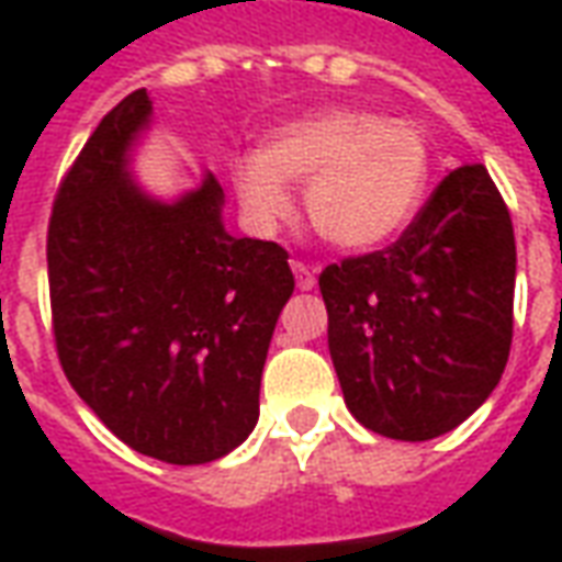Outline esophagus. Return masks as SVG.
<instances>
[{
    "mask_svg": "<svg viewBox=\"0 0 562 562\" xmlns=\"http://www.w3.org/2000/svg\"><path fill=\"white\" fill-rule=\"evenodd\" d=\"M292 270L301 292H313V289H316V273H313L310 265H304V261H292Z\"/></svg>",
    "mask_w": 562,
    "mask_h": 562,
    "instance_id": "1",
    "label": "esophagus"
}]
</instances>
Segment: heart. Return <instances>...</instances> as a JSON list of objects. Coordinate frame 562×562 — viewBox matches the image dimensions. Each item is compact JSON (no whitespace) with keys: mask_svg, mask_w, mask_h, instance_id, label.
Wrapping results in <instances>:
<instances>
[{"mask_svg":"<svg viewBox=\"0 0 562 562\" xmlns=\"http://www.w3.org/2000/svg\"><path fill=\"white\" fill-rule=\"evenodd\" d=\"M436 149L427 128L370 108L334 104L292 120L232 165L234 195L258 232L292 213L289 189L322 240L346 252L389 246L430 201Z\"/></svg>","mask_w":562,"mask_h":562,"instance_id":"heart-1","label":"heart"}]
</instances>
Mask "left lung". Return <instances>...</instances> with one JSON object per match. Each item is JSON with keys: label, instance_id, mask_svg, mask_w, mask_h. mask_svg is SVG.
I'll list each match as a JSON object with an SVG mask.
<instances>
[{"label": "left lung", "instance_id": "obj_1", "mask_svg": "<svg viewBox=\"0 0 562 562\" xmlns=\"http://www.w3.org/2000/svg\"><path fill=\"white\" fill-rule=\"evenodd\" d=\"M515 265L512 216L491 173L463 165L397 244L322 270L349 413L403 442L467 422L506 370Z\"/></svg>", "mask_w": 562, "mask_h": 562}]
</instances>
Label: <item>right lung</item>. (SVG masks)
Wrapping results in <instances>:
<instances>
[{
    "mask_svg": "<svg viewBox=\"0 0 562 562\" xmlns=\"http://www.w3.org/2000/svg\"><path fill=\"white\" fill-rule=\"evenodd\" d=\"M147 90L104 116L59 186L47 277L59 364L80 401L147 458L189 467L252 434L289 252L225 232L213 173L177 198L135 180Z\"/></svg>",
    "mask_w": 562,
    "mask_h": 562,
    "instance_id": "obj_1",
    "label": "right lung"
}]
</instances>
